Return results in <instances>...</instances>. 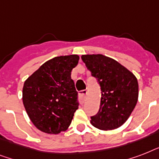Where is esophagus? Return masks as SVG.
<instances>
[{
  "label": "esophagus",
  "instance_id": "1",
  "mask_svg": "<svg viewBox=\"0 0 159 159\" xmlns=\"http://www.w3.org/2000/svg\"><path fill=\"white\" fill-rule=\"evenodd\" d=\"M87 95V90H83L79 92V102L81 104H83L86 99V97Z\"/></svg>",
  "mask_w": 159,
  "mask_h": 159
}]
</instances>
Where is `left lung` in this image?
Instances as JSON below:
<instances>
[{"label": "left lung", "mask_w": 159, "mask_h": 159, "mask_svg": "<svg viewBox=\"0 0 159 159\" xmlns=\"http://www.w3.org/2000/svg\"><path fill=\"white\" fill-rule=\"evenodd\" d=\"M82 59L102 91L99 111L91 116V123L102 130L119 128L128 120L138 102L135 76L117 61L102 54L82 55Z\"/></svg>", "instance_id": "8db88e82"}]
</instances>
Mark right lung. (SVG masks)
I'll list each match as a JSON object with an SVG mask.
<instances>
[{"instance_id":"1","label":"right lung","mask_w":159,"mask_h":159,"mask_svg":"<svg viewBox=\"0 0 159 159\" xmlns=\"http://www.w3.org/2000/svg\"><path fill=\"white\" fill-rule=\"evenodd\" d=\"M77 55L55 57L44 62L25 82L23 103L32 123L47 134L65 131L78 109L77 92L71 72Z\"/></svg>"}]
</instances>
